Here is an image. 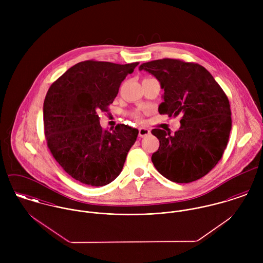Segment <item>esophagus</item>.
<instances>
[{"label":"esophagus","instance_id":"1","mask_svg":"<svg viewBox=\"0 0 263 263\" xmlns=\"http://www.w3.org/2000/svg\"><path fill=\"white\" fill-rule=\"evenodd\" d=\"M150 133V130L148 128H146V127H140L139 128V137L140 138H145V137L149 136Z\"/></svg>","mask_w":263,"mask_h":263}]
</instances>
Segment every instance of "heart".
<instances>
[{
    "mask_svg": "<svg viewBox=\"0 0 263 263\" xmlns=\"http://www.w3.org/2000/svg\"><path fill=\"white\" fill-rule=\"evenodd\" d=\"M134 116H135V118H136L137 120H141L142 117H143V114L140 112V111H137V112L134 113Z\"/></svg>",
    "mask_w": 263,
    "mask_h": 263,
    "instance_id": "b5f03b06",
    "label": "heart"
}]
</instances>
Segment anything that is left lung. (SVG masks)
I'll return each instance as SVG.
<instances>
[{
  "mask_svg": "<svg viewBox=\"0 0 263 263\" xmlns=\"http://www.w3.org/2000/svg\"><path fill=\"white\" fill-rule=\"evenodd\" d=\"M156 77L164 89L160 114L181 115L174 134L154 128L160 146L152 162L160 174L177 183L206 175L221 160L232 127L228 97L202 66L163 59L140 66Z\"/></svg>",
  "mask_w": 263,
  "mask_h": 263,
  "instance_id": "left-lung-1",
  "label": "left lung"
}]
</instances>
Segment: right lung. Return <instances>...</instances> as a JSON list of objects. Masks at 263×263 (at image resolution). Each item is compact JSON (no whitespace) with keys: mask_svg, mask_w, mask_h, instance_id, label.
I'll use <instances>...</instances> for the list:
<instances>
[{"mask_svg":"<svg viewBox=\"0 0 263 263\" xmlns=\"http://www.w3.org/2000/svg\"><path fill=\"white\" fill-rule=\"evenodd\" d=\"M138 65L81 62L46 93L43 123L47 147L62 168L81 183L103 186L112 182L137 141L139 130L123 123L103 129L98 113L108 111L121 82Z\"/></svg>","mask_w":263,"mask_h":263,"instance_id":"1","label":"right lung"}]
</instances>
